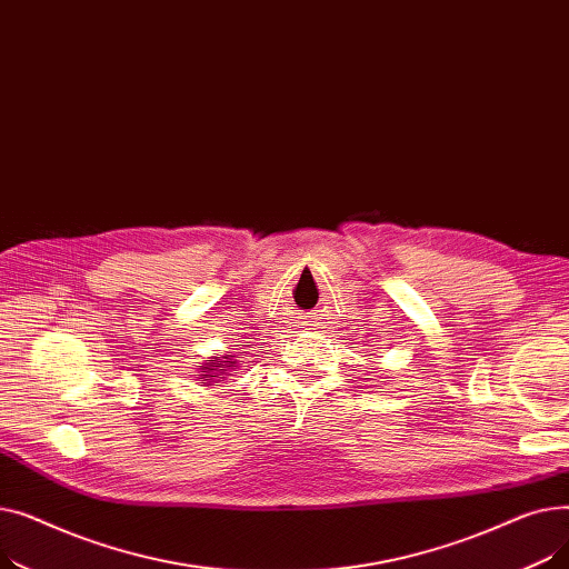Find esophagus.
Instances as JSON below:
<instances>
[{
  "label": "esophagus",
  "instance_id": "obj_1",
  "mask_svg": "<svg viewBox=\"0 0 569 569\" xmlns=\"http://www.w3.org/2000/svg\"><path fill=\"white\" fill-rule=\"evenodd\" d=\"M309 322H313V320H309Z\"/></svg>",
  "mask_w": 569,
  "mask_h": 569
}]
</instances>
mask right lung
I'll return each instance as SVG.
<instances>
[{
  "mask_svg": "<svg viewBox=\"0 0 569 569\" xmlns=\"http://www.w3.org/2000/svg\"><path fill=\"white\" fill-rule=\"evenodd\" d=\"M232 365V362H230ZM207 371H202L204 373V378L209 380V378H217V376H212V373H223L226 371V365H217V360H209V367H204Z\"/></svg>",
  "mask_w": 569,
  "mask_h": 569,
  "instance_id": "add662e5",
  "label": "right lung"
}]
</instances>
